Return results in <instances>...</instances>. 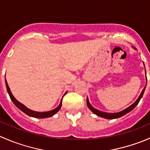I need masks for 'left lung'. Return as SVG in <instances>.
I'll use <instances>...</instances> for the list:
<instances>
[{
	"instance_id": "8db88e82",
	"label": "left lung",
	"mask_w": 150,
	"mask_h": 150,
	"mask_svg": "<svg viewBox=\"0 0 150 150\" xmlns=\"http://www.w3.org/2000/svg\"><path fill=\"white\" fill-rule=\"evenodd\" d=\"M136 49V48H135ZM145 72H146V71H145ZM145 88H146V86H145L144 88V89L142 90V93H141L140 96H139L138 99H137V101H136L135 102H134V104H131L130 107H128V108L125 109L124 110H122L121 112H116V113H107V112H102L100 111V110H96V109H95L94 107H92L91 105L90 102H89L88 101V99L87 97V105H88V107L89 109H90L91 110L92 112H93L94 114H96V115L99 116V117H104V118H106V119H116V118H118V117H122V116L125 115V114H127V113H128L129 112H131V110H134V108H135L136 106L137 105V104H139V102L140 99H142V96H143L144 94V90H145Z\"/></svg>"
}]
</instances>
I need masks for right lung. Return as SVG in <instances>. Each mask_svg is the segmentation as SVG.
<instances>
[{
  "instance_id": "right-lung-1",
  "label": "right lung",
  "mask_w": 150,
  "mask_h": 150,
  "mask_svg": "<svg viewBox=\"0 0 150 150\" xmlns=\"http://www.w3.org/2000/svg\"><path fill=\"white\" fill-rule=\"evenodd\" d=\"M6 86L7 91H8V95H9L11 99V101L13 102V103L15 105H16V107H17L18 108L21 110V111H22L23 112H25L26 115L30 116V117H37V118H46V117H51V116H53L54 115H55L56 113H57V112L60 110V109H61L62 103V99L59 105L57 108H55L54 110H51V111L43 112H35V111H33V110H30V109H28V107H25L24 104H22L19 102H18V101L15 99L14 96H13V94H12L11 92L9 86H8V83H7L6 80ZM66 93H64V95L66 94Z\"/></svg>"
}]
</instances>
